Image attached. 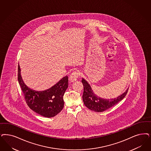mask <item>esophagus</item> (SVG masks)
Wrapping results in <instances>:
<instances>
[{
	"label": "esophagus",
	"instance_id": "obj_1",
	"mask_svg": "<svg viewBox=\"0 0 151 151\" xmlns=\"http://www.w3.org/2000/svg\"><path fill=\"white\" fill-rule=\"evenodd\" d=\"M79 73L78 71H74L70 75V77H69V80L71 82H73L77 80V79L78 78L79 76Z\"/></svg>",
	"mask_w": 151,
	"mask_h": 151
}]
</instances>
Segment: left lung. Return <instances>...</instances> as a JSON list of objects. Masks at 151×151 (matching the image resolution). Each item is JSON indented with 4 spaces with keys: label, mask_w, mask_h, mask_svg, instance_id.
<instances>
[{
    "label": "left lung",
    "mask_w": 151,
    "mask_h": 151,
    "mask_svg": "<svg viewBox=\"0 0 151 151\" xmlns=\"http://www.w3.org/2000/svg\"><path fill=\"white\" fill-rule=\"evenodd\" d=\"M81 81L83 86V103L88 109L96 112L104 111L118 104L124 98L128 90V88L127 89L123 94L116 98L103 99L94 94L91 86L85 79L83 78Z\"/></svg>",
    "instance_id": "8db88e82"
}]
</instances>
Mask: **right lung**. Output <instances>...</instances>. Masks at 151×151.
<instances>
[{"label":"right lung","mask_w":151,"mask_h":151,"mask_svg":"<svg viewBox=\"0 0 151 151\" xmlns=\"http://www.w3.org/2000/svg\"><path fill=\"white\" fill-rule=\"evenodd\" d=\"M18 80L27 104L37 114L47 118L53 117L63 109V96L68 88V79L66 76L56 84L46 90L38 91L28 88L21 75L19 65L18 68Z\"/></svg>","instance_id":"add662e5"}]
</instances>
